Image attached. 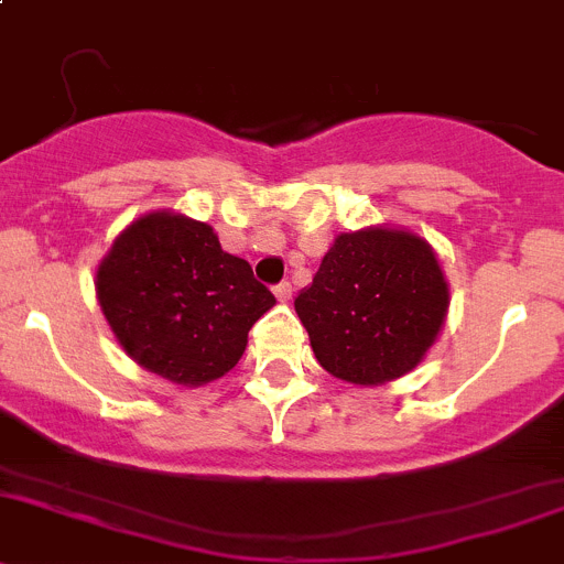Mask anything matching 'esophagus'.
Masks as SVG:
<instances>
[{"label": "esophagus", "mask_w": 564, "mask_h": 564, "mask_svg": "<svg viewBox=\"0 0 564 564\" xmlns=\"http://www.w3.org/2000/svg\"><path fill=\"white\" fill-rule=\"evenodd\" d=\"M272 292H275L278 300H289V297H292V283L281 281L275 289H272Z\"/></svg>", "instance_id": "obj_1"}]
</instances>
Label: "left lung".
<instances>
[{
  "instance_id": "obj_1",
  "label": "left lung",
  "mask_w": 564,
  "mask_h": 564,
  "mask_svg": "<svg viewBox=\"0 0 564 564\" xmlns=\"http://www.w3.org/2000/svg\"><path fill=\"white\" fill-rule=\"evenodd\" d=\"M294 308L333 377L377 386L408 375L433 347L449 289L424 239L369 228L333 242Z\"/></svg>"
}]
</instances>
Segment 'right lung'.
I'll return each mask as SVG.
<instances>
[{"instance_id": "add662e5", "label": "right lung", "mask_w": 564, "mask_h": 564, "mask_svg": "<svg viewBox=\"0 0 564 564\" xmlns=\"http://www.w3.org/2000/svg\"><path fill=\"white\" fill-rule=\"evenodd\" d=\"M120 347L178 386H204L237 366L248 330L275 305L245 259L206 223L156 212L131 223L96 275Z\"/></svg>"}]
</instances>
